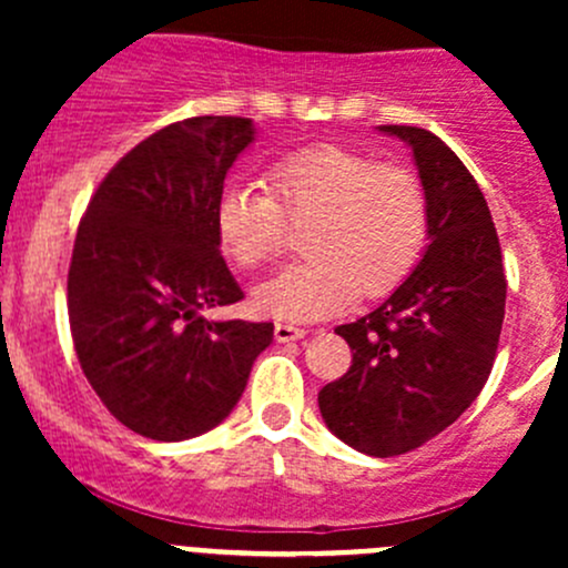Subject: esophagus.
Here are the masks:
<instances>
[{
    "instance_id": "obj_1",
    "label": "esophagus",
    "mask_w": 568,
    "mask_h": 568,
    "mask_svg": "<svg viewBox=\"0 0 568 568\" xmlns=\"http://www.w3.org/2000/svg\"><path fill=\"white\" fill-rule=\"evenodd\" d=\"M307 332L302 329V326H294V324H274V337H277V343H294V341H302Z\"/></svg>"
}]
</instances>
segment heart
<instances>
[{
  "label": "heart",
  "mask_w": 568,
  "mask_h": 568,
  "mask_svg": "<svg viewBox=\"0 0 568 568\" xmlns=\"http://www.w3.org/2000/svg\"><path fill=\"white\" fill-rule=\"evenodd\" d=\"M261 183L231 181L216 197V233L233 263L252 268L283 247L291 222H311V257L255 285L252 307L280 321H318L357 294L393 291L426 247L428 205L417 178L374 164L341 145H313L277 159Z\"/></svg>",
  "instance_id": "heart-1"
}]
</instances>
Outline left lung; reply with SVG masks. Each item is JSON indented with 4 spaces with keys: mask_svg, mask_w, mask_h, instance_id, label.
<instances>
[{
    "mask_svg": "<svg viewBox=\"0 0 568 568\" xmlns=\"http://www.w3.org/2000/svg\"><path fill=\"white\" fill-rule=\"evenodd\" d=\"M412 148L428 244L368 316L337 326L352 368L318 393L326 428L368 456L406 454L459 420L491 374L506 274L489 205L462 159L417 125H379Z\"/></svg>",
    "mask_w": 568,
    "mask_h": 568,
    "instance_id": "obj_1",
    "label": "left lung"
}]
</instances>
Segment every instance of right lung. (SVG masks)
<instances>
[{
    "label": "right lung",
    "mask_w": 568,
    "mask_h": 568,
    "mask_svg": "<svg viewBox=\"0 0 568 568\" xmlns=\"http://www.w3.org/2000/svg\"><path fill=\"white\" fill-rule=\"evenodd\" d=\"M250 118H189L131 148L73 242L68 318L84 376L131 432L181 443L220 426L274 324L211 321L244 300L220 252L216 197Z\"/></svg>",
    "instance_id": "obj_1"
}]
</instances>
